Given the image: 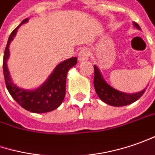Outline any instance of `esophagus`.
Returning <instances> with one entry per match:
<instances>
[{"label":"esophagus","instance_id":"obj_1","mask_svg":"<svg viewBox=\"0 0 155 155\" xmlns=\"http://www.w3.org/2000/svg\"><path fill=\"white\" fill-rule=\"evenodd\" d=\"M89 56H90V51H89V50L87 49V48H83V49H81L80 51L79 54H78V60H79V61H86V60L88 59Z\"/></svg>","mask_w":155,"mask_h":155}]
</instances>
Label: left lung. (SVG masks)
<instances>
[{
	"instance_id": "obj_1",
	"label": "left lung",
	"mask_w": 155,
	"mask_h": 155,
	"mask_svg": "<svg viewBox=\"0 0 155 155\" xmlns=\"http://www.w3.org/2000/svg\"><path fill=\"white\" fill-rule=\"evenodd\" d=\"M134 25L137 29L141 30L139 25L134 22ZM94 88L95 91L99 97V99L104 101L105 104L112 105V106H124L132 104L137 99H139L146 91V88L137 94H124L116 90L113 87L109 86L105 82L104 78L102 77L100 71L98 67L94 65Z\"/></svg>"
}]
</instances>
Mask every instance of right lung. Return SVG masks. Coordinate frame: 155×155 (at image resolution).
I'll return each mask as SVG.
<instances>
[{"mask_svg": "<svg viewBox=\"0 0 155 155\" xmlns=\"http://www.w3.org/2000/svg\"><path fill=\"white\" fill-rule=\"evenodd\" d=\"M28 19H25L20 25L27 22ZM17 26L9 36L8 44L3 56V74L6 87L10 95L18 104L26 110L35 113L49 112L60 106L66 94V78L68 71L76 65L77 58L72 57L58 64L55 70L48 78V80L41 87L33 91L24 90L18 87L12 82L8 72L7 61L9 57V45L16 35Z\"/></svg>", "mask_w": 155, "mask_h": 155, "instance_id": "1", "label": "right lung"}]
</instances>
